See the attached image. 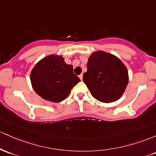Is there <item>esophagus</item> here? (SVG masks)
<instances>
[{
  "mask_svg": "<svg viewBox=\"0 0 156 156\" xmlns=\"http://www.w3.org/2000/svg\"><path fill=\"white\" fill-rule=\"evenodd\" d=\"M79 77H80V80H83V74H80V76H79Z\"/></svg>",
  "mask_w": 156,
  "mask_h": 156,
  "instance_id": "34e87169",
  "label": "esophagus"
}]
</instances>
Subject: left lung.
<instances>
[{"mask_svg":"<svg viewBox=\"0 0 156 156\" xmlns=\"http://www.w3.org/2000/svg\"><path fill=\"white\" fill-rule=\"evenodd\" d=\"M83 81L98 101L110 103L120 99L129 81L127 67L116 56L97 51L89 57Z\"/></svg>","mask_w":156,"mask_h":156,"instance_id":"1","label":"left lung"}]
</instances>
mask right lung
I'll return each mask as SVG.
<instances>
[{
	"label": "right lung",
	"mask_w": 156,
	"mask_h": 156,
	"mask_svg": "<svg viewBox=\"0 0 156 156\" xmlns=\"http://www.w3.org/2000/svg\"><path fill=\"white\" fill-rule=\"evenodd\" d=\"M30 80L36 94L52 102L64 100L80 82L73 72V66L66 64L62 56L57 55L40 59L31 70Z\"/></svg>",
	"instance_id": "1"
}]
</instances>
